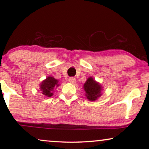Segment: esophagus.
<instances>
[{"label": "esophagus", "mask_w": 149, "mask_h": 149, "mask_svg": "<svg viewBox=\"0 0 149 149\" xmlns=\"http://www.w3.org/2000/svg\"><path fill=\"white\" fill-rule=\"evenodd\" d=\"M68 81H69V82L71 83H74L75 82H76V79H75L74 77H70V78H69Z\"/></svg>", "instance_id": "34e87169"}]
</instances>
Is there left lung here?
<instances>
[{"label":"left lung","instance_id":"left-lung-1","mask_svg":"<svg viewBox=\"0 0 149 149\" xmlns=\"http://www.w3.org/2000/svg\"><path fill=\"white\" fill-rule=\"evenodd\" d=\"M83 86L86 92L85 95L89 100H96L97 97L101 95V86L98 83L93 80L92 77H89Z\"/></svg>","mask_w":149,"mask_h":149}]
</instances>
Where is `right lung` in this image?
I'll use <instances>...</instances> for the list:
<instances>
[{
    "label": "right lung",
    "mask_w": 149,
    "mask_h": 149,
    "mask_svg": "<svg viewBox=\"0 0 149 149\" xmlns=\"http://www.w3.org/2000/svg\"><path fill=\"white\" fill-rule=\"evenodd\" d=\"M58 81L54 77H49L45 80H44L40 85V90L42 94L47 97H51L53 95L52 91L54 87L58 86Z\"/></svg>",
    "instance_id": "add662e5"
}]
</instances>
